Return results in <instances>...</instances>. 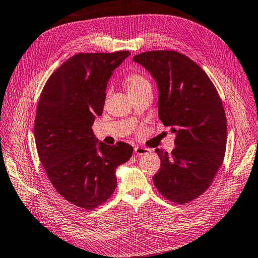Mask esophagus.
<instances>
[{"mask_svg": "<svg viewBox=\"0 0 258 258\" xmlns=\"http://www.w3.org/2000/svg\"><path fill=\"white\" fill-rule=\"evenodd\" d=\"M134 153L136 155H145L149 153V150L145 148H140V146H136V148H134Z\"/></svg>", "mask_w": 258, "mask_h": 258, "instance_id": "obj_1", "label": "esophagus"}]
</instances>
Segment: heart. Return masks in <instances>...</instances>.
I'll list each match as a JSON object with an SVG mask.
<instances>
[{"instance_id":"1","label":"heart","mask_w":258,"mask_h":258,"mask_svg":"<svg viewBox=\"0 0 258 258\" xmlns=\"http://www.w3.org/2000/svg\"><path fill=\"white\" fill-rule=\"evenodd\" d=\"M125 85L127 87L128 94H135L145 89H151L150 80L144 75L139 73H132L126 76Z\"/></svg>"}]
</instances>
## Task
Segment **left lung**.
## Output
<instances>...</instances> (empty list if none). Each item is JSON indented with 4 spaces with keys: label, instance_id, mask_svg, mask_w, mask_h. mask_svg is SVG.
<instances>
[{
    "label": "left lung",
    "instance_id": "left-lung-1",
    "mask_svg": "<svg viewBox=\"0 0 258 258\" xmlns=\"http://www.w3.org/2000/svg\"><path fill=\"white\" fill-rule=\"evenodd\" d=\"M133 61L152 75L159 88V118L171 126L175 148L161 159L153 182L172 203L183 205L203 195L213 182L226 152L227 120L213 82L186 55L173 50L136 54Z\"/></svg>",
    "mask_w": 258,
    "mask_h": 258
}]
</instances>
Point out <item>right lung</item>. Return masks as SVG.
<instances>
[{"mask_svg": "<svg viewBox=\"0 0 258 258\" xmlns=\"http://www.w3.org/2000/svg\"><path fill=\"white\" fill-rule=\"evenodd\" d=\"M130 54H75L40 95L34 123L39 159L57 192L80 208H97L114 194L116 169L133 154L127 143H98L92 128L103 113L108 79Z\"/></svg>", "mask_w": 258, "mask_h": 258, "instance_id": "right-lung-1", "label": "right lung"}]
</instances>
